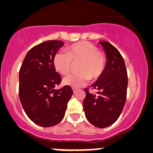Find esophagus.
<instances>
[{
	"label": "esophagus",
	"mask_w": 153,
	"mask_h": 153,
	"mask_svg": "<svg viewBox=\"0 0 153 153\" xmlns=\"http://www.w3.org/2000/svg\"><path fill=\"white\" fill-rule=\"evenodd\" d=\"M73 91H74V93H75L77 91V88H75V87H73Z\"/></svg>",
	"instance_id": "1"
}]
</instances>
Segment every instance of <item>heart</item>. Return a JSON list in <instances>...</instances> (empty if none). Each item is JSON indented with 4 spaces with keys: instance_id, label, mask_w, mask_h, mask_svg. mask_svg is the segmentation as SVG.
Segmentation results:
<instances>
[{
    "instance_id": "b5f03b06",
    "label": "heart",
    "mask_w": 153,
    "mask_h": 153,
    "mask_svg": "<svg viewBox=\"0 0 153 153\" xmlns=\"http://www.w3.org/2000/svg\"><path fill=\"white\" fill-rule=\"evenodd\" d=\"M79 62L77 73L63 78V83L73 87L86 84L90 79H97L102 74L106 67V57L97 46L88 41H80L72 44L67 53L57 52L53 56L55 70L61 74H67L73 67V63Z\"/></svg>"
}]
</instances>
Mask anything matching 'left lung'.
I'll return each mask as SVG.
<instances>
[{
  "mask_svg": "<svg viewBox=\"0 0 153 153\" xmlns=\"http://www.w3.org/2000/svg\"><path fill=\"white\" fill-rule=\"evenodd\" d=\"M100 44L106 52V67L91 86L93 90H98V95L85 89L83 106L89 122L98 128H105L114 123L123 109L128 76L125 62L118 50L107 41H100Z\"/></svg>",
  "mask_w": 153,
  "mask_h": 153,
  "instance_id": "1",
  "label": "left lung"
}]
</instances>
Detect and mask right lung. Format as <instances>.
<instances>
[{"label":"right lung","instance_id":"add662e5","mask_svg":"<svg viewBox=\"0 0 153 153\" xmlns=\"http://www.w3.org/2000/svg\"><path fill=\"white\" fill-rule=\"evenodd\" d=\"M60 40H47L31 48L19 71V97L27 116L43 127L63 120L73 94L70 86L54 90L62 79L53 66V56L63 47Z\"/></svg>","mask_w":153,"mask_h":153}]
</instances>
